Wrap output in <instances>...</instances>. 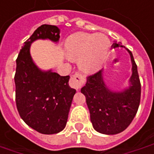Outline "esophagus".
<instances>
[{"instance_id": "1", "label": "esophagus", "mask_w": 154, "mask_h": 154, "mask_svg": "<svg viewBox=\"0 0 154 154\" xmlns=\"http://www.w3.org/2000/svg\"><path fill=\"white\" fill-rule=\"evenodd\" d=\"M84 83H85V80H84V77L81 73H74L72 76L71 77L70 86L73 88H75V89H80Z\"/></svg>"}]
</instances>
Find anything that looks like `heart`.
I'll list each match as a JSON object with an SVG mask.
<instances>
[{
    "label": "heart",
    "instance_id": "heart-1",
    "mask_svg": "<svg viewBox=\"0 0 154 154\" xmlns=\"http://www.w3.org/2000/svg\"><path fill=\"white\" fill-rule=\"evenodd\" d=\"M109 42L101 33L90 34L76 33L66 41V53L72 60H78V66L86 72L99 69L109 54Z\"/></svg>",
    "mask_w": 154,
    "mask_h": 154
}]
</instances>
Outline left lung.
Instances as JSON below:
<instances>
[{"instance_id": "left-lung-1", "label": "left lung", "mask_w": 154, "mask_h": 154, "mask_svg": "<svg viewBox=\"0 0 154 154\" xmlns=\"http://www.w3.org/2000/svg\"><path fill=\"white\" fill-rule=\"evenodd\" d=\"M114 48L122 45L114 43ZM132 62V75L129 88L121 93L109 90L103 80V70L88 77L81 89L85 95L91 122L97 131L107 135L120 133L131 123L137 112L141 99V82L137 66L131 51L127 50Z\"/></svg>"}]
</instances>
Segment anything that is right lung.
I'll return each instance as SVG.
<instances>
[{"instance_id": "1", "label": "right lung", "mask_w": 154, "mask_h": 154, "mask_svg": "<svg viewBox=\"0 0 154 154\" xmlns=\"http://www.w3.org/2000/svg\"><path fill=\"white\" fill-rule=\"evenodd\" d=\"M38 38L57 42L59 29L43 24L24 42L16 60V104L20 116L29 126L42 134H55L66 125L76 90L69 86V76L61 77L51 71L43 72L33 63L29 49Z\"/></svg>"}]
</instances>
